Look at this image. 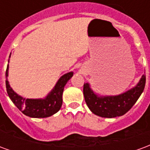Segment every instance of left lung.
I'll use <instances>...</instances> for the list:
<instances>
[{"label": "left lung", "instance_id": "left-lung-1", "mask_svg": "<svg viewBox=\"0 0 150 150\" xmlns=\"http://www.w3.org/2000/svg\"><path fill=\"white\" fill-rule=\"evenodd\" d=\"M145 75H142L137 84L116 96H100L95 92L89 83L83 84V96L89 109L96 116L113 118L125 115L135 104L144 91Z\"/></svg>", "mask_w": 150, "mask_h": 150}]
</instances>
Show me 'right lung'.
<instances>
[{
    "instance_id": "1",
    "label": "right lung",
    "mask_w": 150,
    "mask_h": 150,
    "mask_svg": "<svg viewBox=\"0 0 150 150\" xmlns=\"http://www.w3.org/2000/svg\"><path fill=\"white\" fill-rule=\"evenodd\" d=\"M8 62L9 59L8 60V66L5 73L6 90L8 97L21 112L25 116L33 118H45L52 116L60 110L62 104V92L64 87L73 76L74 72L70 71L62 75L56 83L55 86L45 98L26 99L16 93L9 85L8 80Z\"/></svg>"
}]
</instances>
